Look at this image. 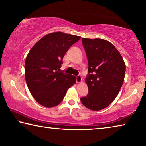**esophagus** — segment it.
I'll use <instances>...</instances> for the list:
<instances>
[{
	"label": "esophagus",
	"mask_w": 146,
	"mask_h": 146,
	"mask_svg": "<svg viewBox=\"0 0 146 146\" xmlns=\"http://www.w3.org/2000/svg\"><path fill=\"white\" fill-rule=\"evenodd\" d=\"M82 82V78L80 75H78L76 76V82L78 83H80Z\"/></svg>",
	"instance_id": "obj_1"
}]
</instances>
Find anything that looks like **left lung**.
Wrapping results in <instances>:
<instances>
[{
    "mask_svg": "<svg viewBox=\"0 0 146 146\" xmlns=\"http://www.w3.org/2000/svg\"><path fill=\"white\" fill-rule=\"evenodd\" d=\"M82 40L89 63L85 78L89 94L81 98V102L92 111H100L108 107L120 92L125 78V64L118 50L107 40Z\"/></svg>",
    "mask_w": 146,
    "mask_h": 146,
    "instance_id": "left-lung-1",
    "label": "left lung"
}]
</instances>
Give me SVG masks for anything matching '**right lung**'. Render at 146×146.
Instances as JSON below:
<instances>
[{"label": "right lung", "mask_w": 146, "mask_h": 146, "mask_svg": "<svg viewBox=\"0 0 146 146\" xmlns=\"http://www.w3.org/2000/svg\"><path fill=\"white\" fill-rule=\"evenodd\" d=\"M81 37L61 32L48 33L34 44L25 64V79L30 92L41 106L52 107L63 100L74 85V76L60 72L63 58Z\"/></svg>", "instance_id": "obj_1"}]
</instances>
